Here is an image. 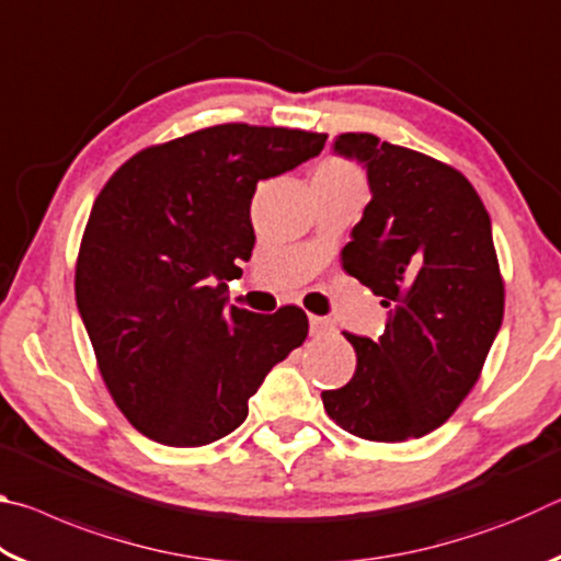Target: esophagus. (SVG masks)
<instances>
[{
  "label": "esophagus",
  "mask_w": 561,
  "mask_h": 561,
  "mask_svg": "<svg viewBox=\"0 0 561 561\" xmlns=\"http://www.w3.org/2000/svg\"><path fill=\"white\" fill-rule=\"evenodd\" d=\"M309 331H311V336H324V334H331V331H334V324H331V321L324 319V317L309 314Z\"/></svg>",
  "instance_id": "esophagus-1"
}]
</instances>
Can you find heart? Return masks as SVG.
Listing matches in <instances>:
<instances>
[{"label": "heart", "mask_w": 561, "mask_h": 561, "mask_svg": "<svg viewBox=\"0 0 561 561\" xmlns=\"http://www.w3.org/2000/svg\"><path fill=\"white\" fill-rule=\"evenodd\" d=\"M311 183L324 185H358L364 187V175L358 173L356 165H351L344 158H327L317 165Z\"/></svg>", "instance_id": "heart-1"}]
</instances>
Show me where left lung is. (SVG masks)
<instances>
[{"instance_id":"left-lung-1","label":"left lung","mask_w":561,"mask_h":561,"mask_svg":"<svg viewBox=\"0 0 561 561\" xmlns=\"http://www.w3.org/2000/svg\"><path fill=\"white\" fill-rule=\"evenodd\" d=\"M334 153L364 163L371 187L341 264L391 311L378 341L344 331L356 371L321 401L358 438H421L478 383L502 324L490 215L468 178L417 150L341 133Z\"/></svg>"}]
</instances>
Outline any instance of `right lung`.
Listing matches in <instances>:
<instances>
[{
	"mask_svg": "<svg viewBox=\"0 0 561 561\" xmlns=\"http://www.w3.org/2000/svg\"><path fill=\"white\" fill-rule=\"evenodd\" d=\"M327 133L222 126L126 160L93 203L76 304L108 393L146 438L197 448L242 425L264 376L304 344L299 307H227L225 277L250 260L260 180L321 153Z\"/></svg>",
	"mask_w": 561,
	"mask_h": 561,
	"instance_id": "obj_1",
	"label": "right lung"
}]
</instances>
